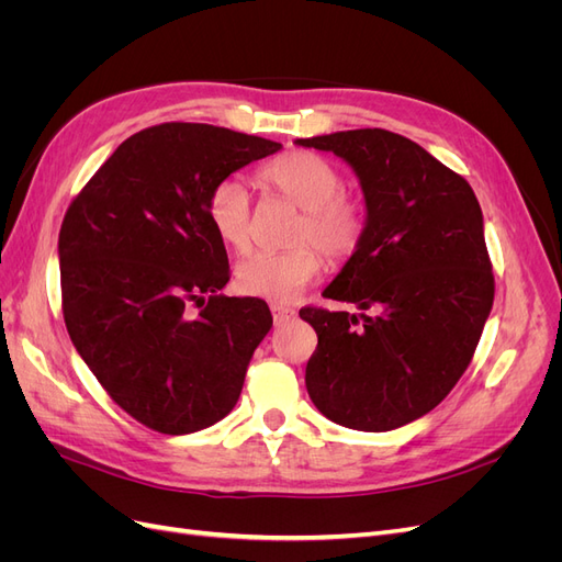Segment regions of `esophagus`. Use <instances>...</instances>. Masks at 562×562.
<instances>
[{
  "label": "esophagus",
  "instance_id": "esophagus-1",
  "mask_svg": "<svg viewBox=\"0 0 562 562\" xmlns=\"http://www.w3.org/2000/svg\"><path fill=\"white\" fill-rule=\"evenodd\" d=\"M271 316H274V323L277 326H281V323H285V321H291L293 316H295V312L291 310V307H283V304H271Z\"/></svg>",
  "mask_w": 562,
  "mask_h": 562
}]
</instances>
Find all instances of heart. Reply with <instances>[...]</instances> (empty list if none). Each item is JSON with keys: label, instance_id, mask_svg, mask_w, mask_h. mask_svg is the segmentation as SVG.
<instances>
[{"label": "heart", "instance_id": "1", "mask_svg": "<svg viewBox=\"0 0 562 562\" xmlns=\"http://www.w3.org/2000/svg\"><path fill=\"white\" fill-rule=\"evenodd\" d=\"M260 178L267 187L302 209L291 250H258L236 265L234 283L250 297L288 302L321 271L318 247L328 260H347L366 234V206L342 187L337 168L314 151H288L269 161ZM209 220L217 239L234 250L250 241V194L239 178L220 180L209 196ZM314 243V249L308 244Z\"/></svg>", "mask_w": 562, "mask_h": 562}]
</instances>
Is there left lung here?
I'll list each match as a JSON object with an SVG mask.
<instances>
[{
	"label": "left lung",
	"mask_w": 562,
	"mask_h": 562,
	"mask_svg": "<svg viewBox=\"0 0 562 562\" xmlns=\"http://www.w3.org/2000/svg\"><path fill=\"white\" fill-rule=\"evenodd\" d=\"M333 151L361 182L366 234L323 297L361 314L300 310L318 335L307 363L318 411L359 431L419 419L464 375L495 300L471 184L384 128L297 138Z\"/></svg>",
	"instance_id": "1"
}]
</instances>
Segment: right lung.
Here are the masks:
<instances>
[{
  "mask_svg": "<svg viewBox=\"0 0 562 562\" xmlns=\"http://www.w3.org/2000/svg\"><path fill=\"white\" fill-rule=\"evenodd\" d=\"M279 149L211 124L151 126L119 145L65 213L67 333L112 401L159 434L229 415L271 328L265 300L220 295L229 262L209 196Z\"/></svg>",
  "mask_w": 562,
  "mask_h": 562,
  "instance_id": "1",
  "label": "right lung"
}]
</instances>
